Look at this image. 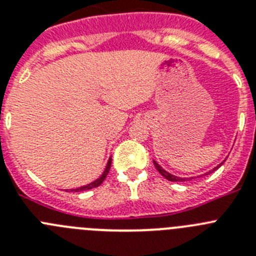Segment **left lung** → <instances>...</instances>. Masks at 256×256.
Instances as JSON below:
<instances>
[{
  "mask_svg": "<svg viewBox=\"0 0 256 256\" xmlns=\"http://www.w3.org/2000/svg\"><path fill=\"white\" fill-rule=\"evenodd\" d=\"M224 162H226V160H224ZM223 162H220V164H219V165H216V168L212 169V170H210V172L216 170V169H218L219 166H220V165L223 164ZM154 165H155V168L158 169V172H159V173L162 174V177H164L165 180H170V182H186V180H192V178H194V177H191V178H182V177H177V176H173V174H172V173H169V172H166V170H165V169H162V166H160V165L155 162V160H154ZM210 172H208V173H210ZM208 173H205V174H208Z\"/></svg>",
  "mask_w": 256,
  "mask_h": 256,
  "instance_id": "obj_1",
  "label": "left lung"
}]
</instances>
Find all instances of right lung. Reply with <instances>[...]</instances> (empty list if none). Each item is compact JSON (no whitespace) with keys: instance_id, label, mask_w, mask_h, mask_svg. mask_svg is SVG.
<instances>
[{"instance_id":"1","label":"right lung","mask_w":256,"mask_h":256,"mask_svg":"<svg viewBox=\"0 0 256 256\" xmlns=\"http://www.w3.org/2000/svg\"><path fill=\"white\" fill-rule=\"evenodd\" d=\"M110 166H112V158H110V159H108V164H106L105 170H104V173L101 174L100 178H97L96 180H94V182H91V183H88V184H86V186L78 187V188H73V190H70V191H72V192H73V191H76V192H80V191H87V190L94 188V187H98V186H100V184H101V183H102L104 180H105L106 176H108V170H110ZM68 191H69V190H68Z\"/></svg>"}]
</instances>
